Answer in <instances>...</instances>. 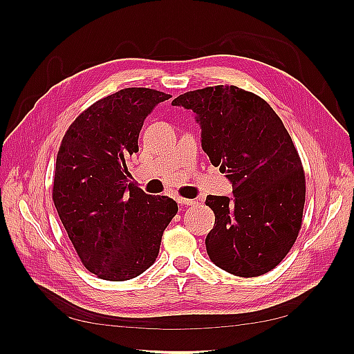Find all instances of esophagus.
Returning a JSON list of instances; mask_svg holds the SVG:
<instances>
[{
  "label": "esophagus",
  "instance_id": "obj_1",
  "mask_svg": "<svg viewBox=\"0 0 354 354\" xmlns=\"http://www.w3.org/2000/svg\"><path fill=\"white\" fill-rule=\"evenodd\" d=\"M178 202L183 203V205H195V203H198L196 199H187V198H178Z\"/></svg>",
  "mask_w": 354,
  "mask_h": 354
}]
</instances>
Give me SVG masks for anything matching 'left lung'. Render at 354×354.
I'll use <instances>...</instances> for the list:
<instances>
[{
    "instance_id": "obj_1",
    "label": "left lung",
    "mask_w": 354,
    "mask_h": 354,
    "mask_svg": "<svg viewBox=\"0 0 354 354\" xmlns=\"http://www.w3.org/2000/svg\"><path fill=\"white\" fill-rule=\"evenodd\" d=\"M173 104L196 113L202 149L232 181V199L205 201L216 214L205 239L209 260L241 277L270 272L297 241L306 202L301 159L281 118L234 85L187 91Z\"/></svg>"
}]
</instances>
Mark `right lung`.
Listing matches in <instances>:
<instances>
[{
    "instance_id": "right-lung-1",
    "label": "right lung",
    "mask_w": 354,
    "mask_h": 354,
    "mask_svg": "<svg viewBox=\"0 0 354 354\" xmlns=\"http://www.w3.org/2000/svg\"><path fill=\"white\" fill-rule=\"evenodd\" d=\"M169 94L131 87L81 112L60 143L53 201L85 269L100 279H133L151 267L176 201L130 181L127 159L138 152L145 118Z\"/></svg>"
}]
</instances>
